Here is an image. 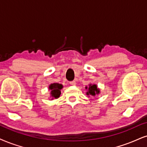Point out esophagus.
Returning <instances> with one entry per match:
<instances>
[{
	"instance_id": "esophagus-1",
	"label": "esophagus",
	"mask_w": 147,
	"mask_h": 147,
	"mask_svg": "<svg viewBox=\"0 0 147 147\" xmlns=\"http://www.w3.org/2000/svg\"><path fill=\"white\" fill-rule=\"evenodd\" d=\"M69 84L71 85H76V81H71V82H69Z\"/></svg>"
}]
</instances>
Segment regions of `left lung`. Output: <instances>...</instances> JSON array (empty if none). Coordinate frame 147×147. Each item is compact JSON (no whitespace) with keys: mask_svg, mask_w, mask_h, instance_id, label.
Returning a JSON list of instances; mask_svg holds the SVG:
<instances>
[{"mask_svg":"<svg viewBox=\"0 0 147 147\" xmlns=\"http://www.w3.org/2000/svg\"><path fill=\"white\" fill-rule=\"evenodd\" d=\"M87 88V87H86ZM99 93V90L97 88V85L93 84L89 85V88H88V91L87 92V95H93L95 96L96 94H98Z\"/></svg>","mask_w":147,"mask_h":147,"instance_id":"8db88e82","label":"left lung"}]
</instances>
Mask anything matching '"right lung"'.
Masks as SVG:
<instances>
[{"label":"right lung","mask_w":147,"mask_h":147,"mask_svg":"<svg viewBox=\"0 0 147 147\" xmlns=\"http://www.w3.org/2000/svg\"><path fill=\"white\" fill-rule=\"evenodd\" d=\"M63 88V85L59 83H53L50 84L49 86V89L50 90V94L51 97L53 98H59L60 95H61V90Z\"/></svg>","instance_id":"1"}]
</instances>
